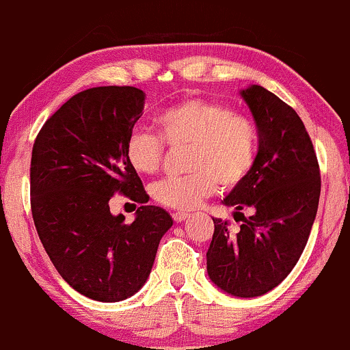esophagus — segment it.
<instances>
[{
	"instance_id": "1",
	"label": "esophagus",
	"mask_w": 350,
	"mask_h": 350,
	"mask_svg": "<svg viewBox=\"0 0 350 350\" xmlns=\"http://www.w3.org/2000/svg\"><path fill=\"white\" fill-rule=\"evenodd\" d=\"M189 217H190L189 213H185V212H174V213H172V219H174L176 224H182V221L189 219Z\"/></svg>"
}]
</instances>
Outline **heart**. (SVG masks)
<instances>
[{
	"mask_svg": "<svg viewBox=\"0 0 350 350\" xmlns=\"http://www.w3.org/2000/svg\"><path fill=\"white\" fill-rule=\"evenodd\" d=\"M160 136L135 129L126 138L125 155L137 174L152 175L160 168L165 145H191L189 172L153 183L157 204L175 210L195 208L215 193L219 185L232 190L245 182L258 155V129L250 116L235 113L219 100L189 98L155 116Z\"/></svg>",
	"mask_w": 350,
	"mask_h": 350,
	"instance_id": "heart-1",
	"label": "heart"
}]
</instances>
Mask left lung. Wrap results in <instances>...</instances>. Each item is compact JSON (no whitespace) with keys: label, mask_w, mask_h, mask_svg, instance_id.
Segmentation results:
<instances>
[{"label":"left lung","mask_w":350,"mask_h":350,"mask_svg":"<svg viewBox=\"0 0 350 350\" xmlns=\"http://www.w3.org/2000/svg\"><path fill=\"white\" fill-rule=\"evenodd\" d=\"M240 96L258 129V155L245 182L224 198V205L234 206L235 221L242 217L239 230L213 219L206 272L224 292L247 299L277 287L302 255L317 215L321 170L294 108L258 85ZM243 208L252 210L250 217Z\"/></svg>","instance_id":"obj_1"}]
</instances>
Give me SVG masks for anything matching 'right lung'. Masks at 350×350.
Here are the masks:
<instances>
[{
	"mask_svg": "<svg viewBox=\"0 0 350 350\" xmlns=\"http://www.w3.org/2000/svg\"><path fill=\"white\" fill-rule=\"evenodd\" d=\"M144 103L135 86L85 90L46 120L33 145L29 190L41 243L59 275L100 302L144 287L174 225L163 208L145 205L150 197L125 155ZM115 193L142 204L131 224L109 212Z\"/></svg>",
	"mask_w": 350,
	"mask_h": 350,
	"instance_id": "1",
	"label": "right lung"
}]
</instances>
